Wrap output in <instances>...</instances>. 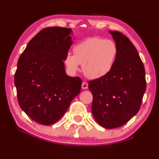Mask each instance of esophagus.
<instances>
[{
  "label": "esophagus",
  "instance_id": "1",
  "mask_svg": "<svg viewBox=\"0 0 159 159\" xmlns=\"http://www.w3.org/2000/svg\"><path fill=\"white\" fill-rule=\"evenodd\" d=\"M81 87H82V89H87L88 88L87 82L84 81L83 83H82V84H81Z\"/></svg>",
  "mask_w": 159,
  "mask_h": 159
}]
</instances>
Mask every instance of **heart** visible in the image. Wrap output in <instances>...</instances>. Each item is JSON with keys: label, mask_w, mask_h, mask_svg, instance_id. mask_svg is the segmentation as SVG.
<instances>
[{"label": "heart", "mask_w": 159, "mask_h": 159, "mask_svg": "<svg viewBox=\"0 0 159 159\" xmlns=\"http://www.w3.org/2000/svg\"><path fill=\"white\" fill-rule=\"evenodd\" d=\"M73 55L68 53L64 64L72 72H77L79 64L87 78L96 79L107 75L113 67L118 48L110 39L89 37L74 45Z\"/></svg>", "instance_id": "b5f03b06"}]
</instances>
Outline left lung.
I'll list each match as a JSON object with an SVG mask.
<instances>
[{
  "label": "left lung",
  "instance_id": "1",
  "mask_svg": "<svg viewBox=\"0 0 159 159\" xmlns=\"http://www.w3.org/2000/svg\"><path fill=\"white\" fill-rule=\"evenodd\" d=\"M118 48L112 70L104 77L88 81L93 94L92 112L107 129L127 123L139 111L147 88L145 70L136 48L127 36L109 31Z\"/></svg>",
  "mask_w": 159,
  "mask_h": 159
}]
</instances>
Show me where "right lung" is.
<instances>
[{
    "mask_svg": "<svg viewBox=\"0 0 159 159\" xmlns=\"http://www.w3.org/2000/svg\"><path fill=\"white\" fill-rule=\"evenodd\" d=\"M70 32V28L43 29L30 40L17 64L18 104L29 117L43 125L58 121L81 92V78L65 72L64 60L72 43Z\"/></svg>",
    "mask_w": 159,
    "mask_h": 159,
    "instance_id": "add662e5",
    "label": "right lung"
}]
</instances>
